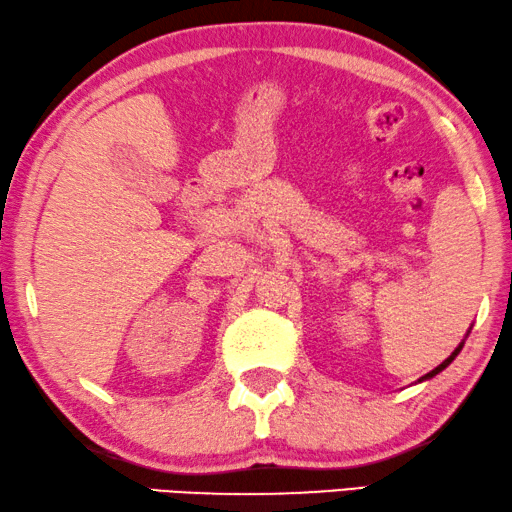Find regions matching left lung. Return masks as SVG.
<instances>
[{"label":"left lung","mask_w":512,"mask_h":512,"mask_svg":"<svg viewBox=\"0 0 512 512\" xmlns=\"http://www.w3.org/2000/svg\"><path fill=\"white\" fill-rule=\"evenodd\" d=\"M459 350H462V345H459V348H457L455 352H452V355H450L448 359H445V362H443V364H438L434 371H431V373H427V378H431V376H436V373H438V371H443V369H445V366H448V364L452 362V359H455V357H457V352H459Z\"/></svg>","instance_id":"obj_1"}]
</instances>
